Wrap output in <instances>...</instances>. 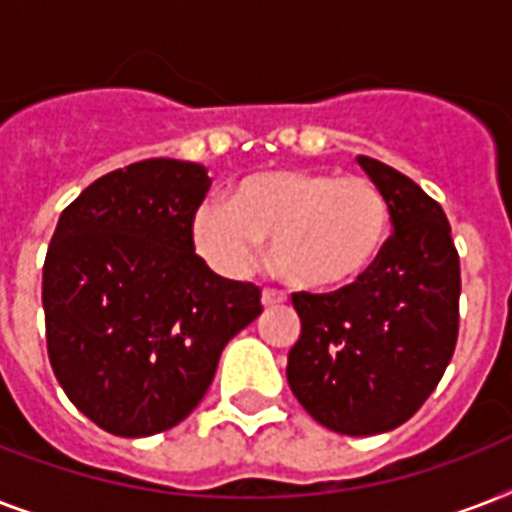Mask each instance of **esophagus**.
<instances>
[{
    "label": "esophagus",
    "mask_w": 512,
    "mask_h": 512,
    "mask_svg": "<svg viewBox=\"0 0 512 512\" xmlns=\"http://www.w3.org/2000/svg\"><path fill=\"white\" fill-rule=\"evenodd\" d=\"M279 303H287V292H284V289H276V287H265L263 289V305H279Z\"/></svg>",
    "instance_id": "34e87169"
}]
</instances>
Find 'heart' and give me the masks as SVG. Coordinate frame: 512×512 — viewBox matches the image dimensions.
Segmentation results:
<instances>
[{
	"mask_svg": "<svg viewBox=\"0 0 512 512\" xmlns=\"http://www.w3.org/2000/svg\"><path fill=\"white\" fill-rule=\"evenodd\" d=\"M390 233V204L369 177L276 170L247 177L225 204L193 215L201 257L223 273H244L260 241L273 239V265L308 289L342 287L364 276Z\"/></svg>",
	"mask_w": 512,
	"mask_h": 512,
	"instance_id": "obj_1",
	"label": "heart"
}]
</instances>
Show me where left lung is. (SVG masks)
Listing matches in <instances>:
<instances>
[{
    "mask_svg": "<svg viewBox=\"0 0 512 512\" xmlns=\"http://www.w3.org/2000/svg\"><path fill=\"white\" fill-rule=\"evenodd\" d=\"M358 164L388 196L393 233L353 284L292 295L303 332L287 364L305 412L342 436L404 425L441 382L460 335V255L444 209L388 164Z\"/></svg>",
    "mask_w": 512,
    "mask_h": 512,
    "instance_id": "obj_1",
    "label": "left lung"
}]
</instances>
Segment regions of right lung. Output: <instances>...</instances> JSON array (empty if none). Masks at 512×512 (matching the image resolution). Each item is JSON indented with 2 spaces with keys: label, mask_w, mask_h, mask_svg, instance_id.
<instances>
[{
  "label": "right lung",
  "mask_w": 512,
  "mask_h": 512,
  "mask_svg": "<svg viewBox=\"0 0 512 512\" xmlns=\"http://www.w3.org/2000/svg\"><path fill=\"white\" fill-rule=\"evenodd\" d=\"M201 164L146 159L98 177L58 220L42 271L47 356L66 396L124 438L175 428L220 353L263 313L260 287L215 276L193 247Z\"/></svg>",
  "instance_id": "add662e5"
}]
</instances>
